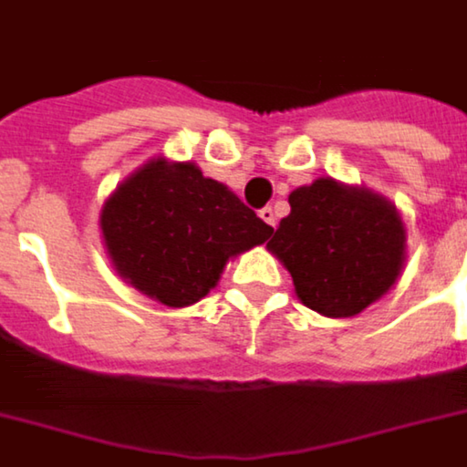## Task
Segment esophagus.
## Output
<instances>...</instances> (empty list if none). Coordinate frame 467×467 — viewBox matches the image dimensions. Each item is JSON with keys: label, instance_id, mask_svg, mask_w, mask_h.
Returning a JSON list of instances; mask_svg holds the SVG:
<instances>
[{"label": "esophagus", "instance_id": "esophagus-1", "mask_svg": "<svg viewBox=\"0 0 467 467\" xmlns=\"http://www.w3.org/2000/svg\"><path fill=\"white\" fill-rule=\"evenodd\" d=\"M260 217L265 219V222H266V224H269V226H276V214H274V207H272V205L262 207V210H260Z\"/></svg>", "mask_w": 467, "mask_h": 467}]
</instances>
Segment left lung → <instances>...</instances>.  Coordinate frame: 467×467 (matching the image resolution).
<instances>
[{"mask_svg": "<svg viewBox=\"0 0 467 467\" xmlns=\"http://www.w3.org/2000/svg\"><path fill=\"white\" fill-rule=\"evenodd\" d=\"M288 202L290 214L266 248L290 272L302 305L354 317L392 288L406 260V231L392 202L333 179L295 189Z\"/></svg>", "mask_w": 467, "mask_h": 467, "instance_id": "left-lung-1", "label": "left lung"}]
</instances>
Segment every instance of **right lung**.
Returning a JSON list of instances; mask_svg holds the SVG:
<instances>
[{"label": "right lung", "instance_id": "1", "mask_svg": "<svg viewBox=\"0 0 467 467\" xmlns=\"http://www.w3.org/2000/svg\"><path fill=\"white\" fill-rule=\"evenodd\" d=\"M101 231L119 276L167 306L205 297L229 257L274 234L193 162L167 161L146 162L115 189Z\"/></svg>", "mask_w": 467, "mask_h": 467}]
</instances>
